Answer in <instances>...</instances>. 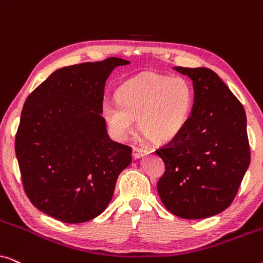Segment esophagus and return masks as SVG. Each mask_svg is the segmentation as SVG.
I'll return each instance as SVG.
<instances>
[{
  "label": "esophagus",
  "mask_w": 263,
  "mask_h": 263,
  "mask_svg": "<svg viewBox=\"0 0 263 263\" xmlns=\"http://www.w3.org/2000/svg\"><path fill=\"white\" fill-rule=\"evenodd\" d=\"M146 154H148L146 149L139 148V147H134V148H133V157H134L135 159H140V158L146 156Z\"/></svg>",
  "instance_id": "1"
}]
</instances>
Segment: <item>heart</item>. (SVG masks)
I'll use <instances>...</instances> for the list:
<instances>
[{"label": "heart", "mask_w": 263, "mask_h": 263, "mask_svg": "<svg viewBox=\"0 0 263 263\" xmlns=\"http://www.w3.org/2000/svg\"><path fill=\"white\" fill-rule=\"evenodd\" d=\"M194 104L192 86L183 78L146 73L117 91V100L105 99L102 115L114 138L125 140L139 127L156 142L175 139L189 120Z\"/></svg>", "instance_id": "b5f03b06"}]
</instances>
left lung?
I'll return each instance as SVG.
<instances>
[{
    "label": "left lung",
    "mask_w": 263,
    "mask_h": 263,
    "mask_svg": "<svg viewBox=\"0 0 263 263\" xmlns=\"http://www.w3.org/2000/svg\"><path fill=\"white\" fill-rule=\"evenodd\" d=\"M174 69L192 79L194 104L182 132L156 151L165 164L157 189L172 214L203 219L232 203L249 167L247 116L213 70Z\"/></svg>",
    "instance_id": "8db88e82"
}]
</instances>
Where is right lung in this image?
I'll return each mask as SVG.
<instances>
[{"label":"right lung","mask_w":263,"mask_h":263,"mask_svg":"<svg viewBox=\"0 0 263 263\" xmlns=\"http://www.w3.org/2000/svg\"><path fill=\"white\" fill-rule=\"evenodd\" d=\"M129 61L110 57L61 68L27 97L15 136L25 193L68 224L92 220L110 203L132 148L112 141L102 114L105 82Z\"/></svg>","instance_id":"add662e5"}]
</instances>
